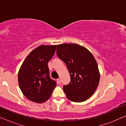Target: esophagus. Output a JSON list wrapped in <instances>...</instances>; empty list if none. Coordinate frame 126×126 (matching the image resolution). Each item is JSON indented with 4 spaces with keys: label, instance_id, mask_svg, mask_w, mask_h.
<instances>
[{
    "label": "esophagus",
    "instance_id": "34e87169",
    "mask_svg": "<svg viewBox=\"0 0 126 126\" xmlns=\"http://www.w3.org/2000/svg\"><path fill=\"white\" fill-rule=\"evenodd\" d=\"M57 83L58 84H60V83H61V80H60V79H58L57 80Z\"/></svg>",
    "mask_w": 126,
    "mask_h": 126
}]
</instances>
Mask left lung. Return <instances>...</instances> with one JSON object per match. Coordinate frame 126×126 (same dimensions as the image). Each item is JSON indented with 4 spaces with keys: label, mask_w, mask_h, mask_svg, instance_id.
Returning a JSON list of instances; mask_svg holds the SVG:
<instances>
[{
    "label": "left lung",
    "mask_w": 126,
    "mask_h": 126,
    "mask_svg": "<svg viewBox=\"0 0 126 126\" xmlns=\"http://www.w3.org/2000/svg\"><path fill=\"white\" fill-rule=\"evenodd\" d=\"M57 55L66 65L70 74V82L63 87L67 98L74 102L87 100L95 92L100 81L94 56L84 46L76 44L58 45Z\"/></svg>",
    "instance_id": "left-lung-1"
}]
</instances>
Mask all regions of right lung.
Listing matches in <instances>:
<instances>
[{
	"mask_svg": "<svg viewBox=\"0 0 126 126\" xmlns=\"http://www.w3.org/2000/svg\"><path fill=\"white\" fill-rule=\"evenodd\" d=\"M57 45H40L23 61L18 73V82L24 96L35 103H42L50 97L57 85L49 75L48 62Z\"/></svg>",
	"mask_w": 126,
	"mask_h": 126,
	"instance_id": "obj_1",
	"label": "right lung"
}]
</instances>
